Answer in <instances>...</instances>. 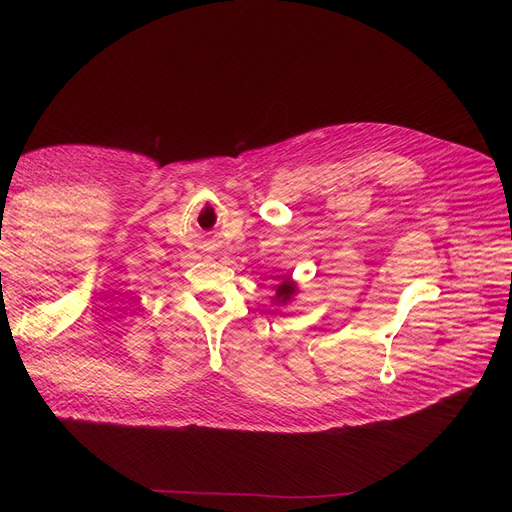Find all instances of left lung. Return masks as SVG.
I'll list each match as a JSON object with an SVG mask.
<instances>
[{
  "label": "left lung",
  "instance_id": "1",
  "mask_svg": "<svg viewBox=\"0 0 512 512\" xmlns=\"http://www.w3.org/2000/svg\"><path fill=\"white\" fill-rule=\"evenodd\" d=\"M292 294H294V286H292V282H290V280H286V282H282L280 286H277L275 297H277V301L286 303V301H290Z\"/></svg>",
  "mask_w": 512,
  "mask_h": 512
}]
</instances>
